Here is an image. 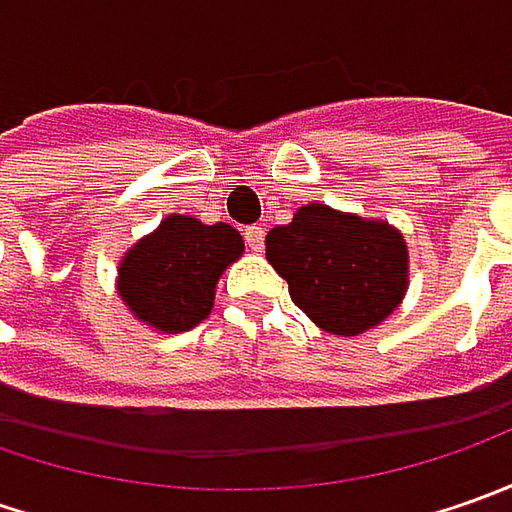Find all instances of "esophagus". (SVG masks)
<instances>
[{"label": "esophagus", "instance_id": "1", "mask_svg": "<svg viewBox=\"0 0 512 512\" xmlns=\"http://www.w3.org/2000/svg\"><path fill=\"white\" fill-rule=\"evenodd\" d=\"M245 242L250 250H256V253H259V250L265 247V230H262L259 225L245 227Z\"/></svg>", "mask_w": 512, "mask_h": 512}]
</instances>
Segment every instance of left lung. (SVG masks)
I'll list each match as a JSON object with an SVG mask.
<instances>
[{
  "instance_id": "8db88e82",
  "label": "left lung",
  "mask_w": 512,
  "mask_h": 512,
  "mask_svg": "<svg viewBox=\"0 0 512 512\" xmlns=\"http://www.w3.org/2000/svg\"><path fill=\"white\" fill-rule=\"evenodd\" d=\"M267 262L287 282L293 305L336 336L379 325L407 290L402 236L325 205L299 207L290 225L273 227Z\"/></svg>"
}]
</instances>
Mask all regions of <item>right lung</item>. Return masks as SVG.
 I'll list each match as a JSON object with an SVG mask.
<instances>
[{
  "instance_id": "right-lung-1",
  "label": "right lung",
  "mask_w": 512,
  "mask_h": 512,
  "mask_svg": "<svg viewBox=\"0 0 512 512\" xmlns=\"http://www.w3.org/2000/svg\"><path fill=\"white\" fill-rule=\"evenodd\" d=\"M242 250L239 230L225 222L202 225L190 216H168L125 256L119 296L156 330H190L210 313L213 287Z\"/></svg>"
}]
</instances>
